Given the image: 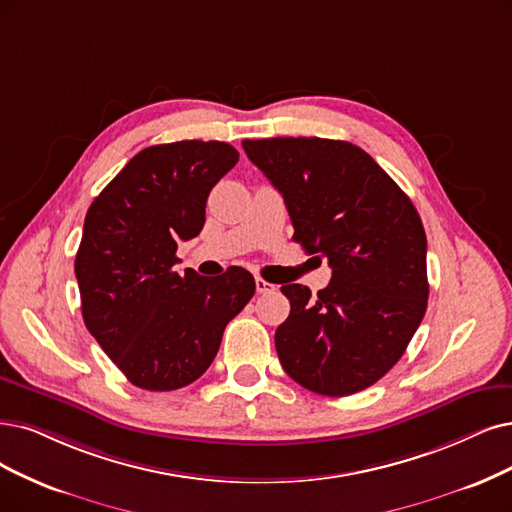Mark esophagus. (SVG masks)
I'll list each match as a JSON object with an SVG mask.
<instances>
[{
  "label": "esophagus",
  "instance_id": "esophagus-1",
  "mask_svg": "<svg viewBox=\"0 0 512 512\" xmlns=\"http://www.w3.org/2000/svg\"><path fill=\"white\" fill-rule=\"evenodd\" d=\"M255 287H257V293H261V295H270L278 289L276 285H272V282L263 280V278H255Z\"/></svg>",
  "mask_w": 512,
  "mask_h": 512
}]
</instances>
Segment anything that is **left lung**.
Wrapping results in <instances>:
<instances>
[{
  "label": "left lung",
  "instance_id": "left-lung-1",
  "mask_svg": "<svg viewBox=\"0 0 512 512\" xmlns=\"http://www.w3.org/2000/svg\"><path fill=\"white\" fill-rule=\"evenodd\" d=\"M249 160L285 198L293 240L327 259L318 295L282 285L289 318L276 329L280 365L297 384L348 396L405 354L428 306L426 232L413 202L367 151L318 137L244 139Z\"/></svg>",
  "mask_w": 512,
  "mask_h": 512
}]
</instances>
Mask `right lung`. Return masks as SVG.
<instances>
[{"instance_id":"add662e5","label":"right lung","mask_w":512,"mask_h":512,"mask_svg":"<svg viewBox=\"0 0 512 512\" xmlns=\"http://www.w3.org/2000/svg\"><path fill=\"white\" fill-rule=\"evenodd\" d=\"M236 162L223 141L151 145L88 208L75 255L82 316L132 386L168 392L196 382L255 293L242 268L217 278L173 270L177 242L200 234L206 198Z\"/></svg>"}]
</instances>
